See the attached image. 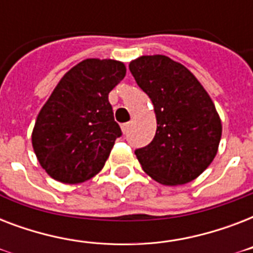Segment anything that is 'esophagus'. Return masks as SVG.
<instances>
[{
    "label": "esophagus",
    "mask_w": 253,
    "mask_h": 253,
    "mask_svg": "<svg viewBox=\"0 0 253 253\" xmlns=\"http://www.w3.org/2000/svg\"><path fill=\"white\" fill-rule=\"evenodd\" d=\"M121 128H122L123 134H126L127 131L130 130V123H128V122H127V123H122V125H121Z\"/></svg>",
    "instance_id": "obj_1"
}]
</instances>
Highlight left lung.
Listing matches in <instances>:
<instances>
[{
	"label": "left lung",
	"instance_id": "1",
	"mask_svg": "<svg viewBox=\"0 0 253 253\" xmlns=\"http://www.w3.org/2000/svg\"><path fill=\"white\" fill-rule=\"evenodd\" d=\"M128 68L158 122L154 140L135 151L143 170L163 185L190 182L218 152L222 123L214 102L196 76L168 56H140Z\"/></svg>",
	"mask_w": 253,
	"mask_h": 253
}]
</instances>
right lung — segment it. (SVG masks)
<instances>
[{
    "instance_id": "obj_1",
    "label": "right lung",
    "mask_w": 253,
    "mask_h": 253,
    "mask_svg": "<svg viewBox=\"0 0 253 253\" xmlns=\"http://www.w3.org/2000/svg\"><path fill=\"white\" fill-rule=\"evenodd\" d=\"M125 76L122 61L86 59L59 81L31 135L38 162L52 178L80 184L103 168L122 135L109 93Z\"/></svg>"
}]
</instances>
